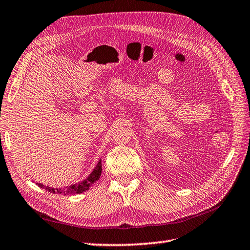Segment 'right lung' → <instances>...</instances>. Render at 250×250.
Listing matches in <instances>:
<instances>
[{
  "label": "right lung",
  "mask_w": 250,
  "mask_h": 250,
  "mask_svg": "<svg viewBox=\"0 0 250 250\" xmlns=\"http://www.w3.org/2000/svg\"><path fill=\"white\" fill-rule=\"evenodd\" d=\"M102 173V161L100 160L99 164L95 167V169L93 170V172L87 177L84 181L78 183V184H73L71 187H67L65 188H44L47 189L48 192H51L53 194H62V195H72V194H80L85 192L86 189H89L91 185L96 182L97 180L100 179ZM41 188H43L42 184H39Z\"/></svg>",
  "instance_id": "add662e5"
}]
</instances>
